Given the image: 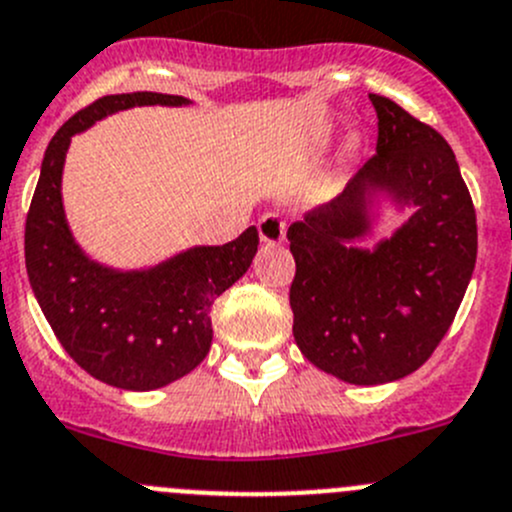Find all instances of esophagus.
I'll list each match as a JSON object with an SVG mask.
<instances>
[{
	"label": "esophagus",
	"mask_w": 512,
	"mask_h": 512,
	"mask_svg": "<svg viewBox=\"0 0 512 512\" xmlns=\"http://www.w3.org/2000/svg\"><path fill=\"white\" fill-rule=\"evenodd\" d=\"M257 232H260V240L265 242V245H280V242L285 240L287 225L277 212H267V215H262L260 222H257Z\"/></svg>",
	"instance_id": "1"
}]
</instances>
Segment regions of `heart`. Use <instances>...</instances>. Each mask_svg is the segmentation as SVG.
<instances>
[{"instance_id": "heart-1", "label": "heart", "mask_w": 512, "mask_h": 512, "mask_svg": "<svg viewBox=\"0 0 512 512\" xmlns=\"http://www.w3.org/2000/svg\"><path fill=\"white\" fill-rule=\"evenodd\" d=\"M360 150H362V137L350 135L345 142V152H342V157H345V160H355V157L360 155Z\"/></svg>"}]
</instances>
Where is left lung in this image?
Returning a JSON list of instances; mask_svg holds the SVG:
<instances>
[{
	"instance_id": "obj_1",
	"label": "left lung",
	"mask_w": 512,
	"mask_h": 512,
	"mask_svg": "<svg viewBox=\"0 0 512 512\" xmlns=\"http://www.w3.org/2000/svg\"><path fill=\"white\" fill-rule=\"evenodd\" d=\"M377 155L342 195L287 230L295 257L292 335L302 355L337 380L382 385L418 370L463 302L478 255V225L458 160L443 135L393 99L370 94ZM414 215L367 251L376 197Z\"/></svg>"
}]
</instances>
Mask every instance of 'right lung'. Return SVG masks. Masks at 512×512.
Instances as JSON below:
<instances>
[{
    "mask_svg": "<svg viewBox=\"0 0 512 512\" xmlns=\"http://www.w3.org/2000/svg\"><path fill=\"white\" fill-rule=\"evenodd\" d=\"M190 99L160 92L107 94L57 130L24 227L29 285L49 327L82 370L112 388L157 390L180 380L212 345V302L252 265L260 237L247 227L227 245H197L145 270H114L74 240L62 205L69 142L107 114Z\"/></svg>",
    "mask_w": 512,
    "mask_h": 512,
    "instance_id": "obj_1",
    "label": "right lung"
}]
</instances>
